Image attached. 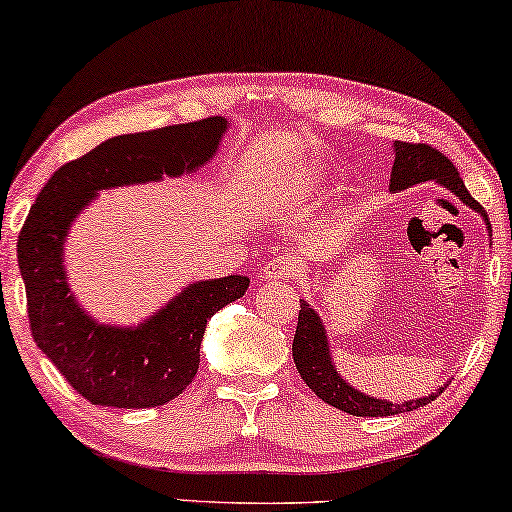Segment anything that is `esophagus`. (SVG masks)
Masks as SVG:
<instances>
[{"instance_id":"1","label":"esophagus","mask_w":512,"mask_h":512,"mask_svg":"<svg viewBox=\"0 0 512 512\" xmlns=\"http://www.w3.org/2000/svg\"><path fill=\"white\" fill-rule=\"evenodd\" d=\"M298 268H300V265L296 263V258L277 256V258H270V261L263 265L261 275L265 279H284V277L298 275Z\"/></svg>"}]
</instances>
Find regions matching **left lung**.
<instances>
[{
  "mask_svg": "<svg viewBox=\"0 0 512 512\" xmlns=\"http://www.w3.org/2000/svg\"><path fill=\"white\" fill-rule=\"evenodd\" d=\"M394 167H391V191H403V188L422 184V181H436V184L445 186L452 191L461 202L475 209L482 219H485L489 233L487 212L480 207V202L466 191L464 181H461L457 167L447 160L438 149L429 144H412V142H396L394 144ZM293 361L300 377H303L307 387L317 394L321 401L333 405V408L345 410L354 417H387L398 415V412H410L417 408H424L426 403L436 401L438 394H443L445 387L438 391H431L429 396L417 398V401L405 403H389L384 398H373L356 391L352 384L342 380L338 370H335L331 361V349H328V338L324 331V324L317 317V312L310 305L300 303L298 312V326L296 335H293Z\"/></svg>",
  "mask_w": 512,
  "mask_h": 512,
  "instance_id": "left-lung-1",
  "label": "left lung"
}]
</instances>
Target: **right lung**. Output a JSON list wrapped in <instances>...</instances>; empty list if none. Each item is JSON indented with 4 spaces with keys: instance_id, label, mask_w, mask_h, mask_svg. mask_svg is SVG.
Here are the masks:
<instances>
[{
    "instance_id": "1",
    "label": "right lung",
    "mask_w": 512,
    "mask_h": 512,
    "mask_svg": "<svg viewBox=\"0 0 512 512\" xmlns=\"http://www.w3.org/2000/svg\"><path fill=\"white\" fill-rule=\"evenodd\" d=\"M223 116L111 137L62 165L41 188L18 235V265L37 347L93 405L156 408L177 398L200 366L207 321L242 298L249 277L228 275L186 286L139 326H104L83 312L67 286L69 226L102 188L191 174L226 135Z\"/></svg>"
}]
</instances>
